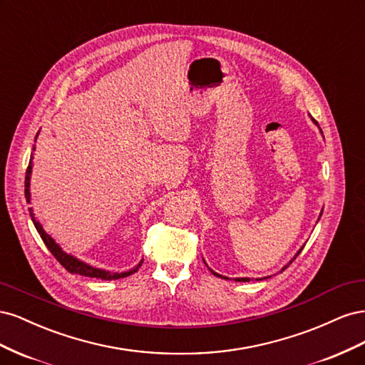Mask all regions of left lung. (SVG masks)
<instances>
[{"instance_id": "left-lung-1", "label": "left lung", "mask_w": 365, "mask_h": 365, "mask_svg": "<svg viewBox=\"0 0 365 365\" xmlns=\"http://www.w3.org/2000/svg\"><path fill=\"white\" fill-rule=\"evenodd\" d=\"M311 118H312V121H314V123H315V125H317V126H318V123H317V120H315V118H314V117H311ZM319 130H322V129H319ZM322 134H323V132H322ZM319 217H322V215H319ZM319 217H318V219H319ZM302 250H303V247H302V248H300V250H298V251H297V254H295V256H294V259H292V260H295V257H297V256H298V254H300V252H302ZM292 260H291V262H289V263H288V264H286V267H283V268H282V271H284V269H286V268H288V267H289V264H291V263H292ZM204 263H205V262H204ZM205 264H207V263H205ZM208 269H210V268H208ZM210 271H212V274H215V275H217V277H220V279H225V280H228V277H225V275H220V274H217V272H215V271H213V269H210ZM264 279H268V277H264ZM260 280H262V279H260ZM235 282H250V279H247V277H242V279H235Z\"/></svg>"}]
</instances>
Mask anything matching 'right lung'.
<instances>
[{
  "mask_svg": "<svg viewBox=\"0 0 365 365\" xmlns=\"http://www.w3.org/2000/svg\"><path fill=\"white\" fill-rule=\"evenodd\" d=\"M36 138H38V134H36ZM33 150H35V146H33ZM31 160H33V155L30 158L29 168H27V172H26V200H27L29 204H30V197H31L30 196V176H31V169H33V161ZM29 212H30V217L33 220V225H35V228L38 230V233H39L41 239L43 240V244H46V247L50 250V252L53 254L54 257H56V260L62 264V267L71 274H79V275H85V277H96V279H102V280H117V279H123V277H128V275H130V274L137 272L138 268L141 267L143 260L137 264V267H134L129 271H125V272H111V271H106V269L94 268V267H91V264H88V263L79 260L77 257L71 256V254L65 252L59 247V244H56V240H54L50 235L46 233V230L42 228V225L39 224V220H36L31 207L29 208Z\"/></svg>",
  "mask_w": 365,
  "mask_h": 365,
  "instance_id": "obj_1",
  "label": "right lung"
}]
</instances>
